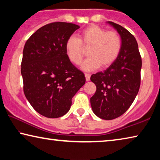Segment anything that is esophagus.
<instances>
[{
  "label": "esophagus",
  "mask_w": 160,
  "mask_h": 160,
  "mask_svg": "<svg viewBox=\"0 0 160 160\" xmlns=\"http://www.w3.org/2000/svg\"><path fill=\"white\" fill-rule=\"evenodd\" d=\"M85 76L86 78V80L87 81H89L90 80V74L89 73H85Z\"/></svg>",
  "instance_id": "34e87169"
}]
</instances>
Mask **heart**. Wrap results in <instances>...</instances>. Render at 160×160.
<instances>
[{
  "label": "heart",
  "instance_id": "1",
  "mask_svg": "<svg viewBox=\"0 0 160 160\" xmlns=\"http://www.w3.org/2000/svg\"><path fill=\"white\" fill-rule=\"evenodd\" d=\"M84 48H89L88 58L82 64L86 71H92L101 66H110L118 57L122 48V39L116 31H107L99 25H92L81 31L78 38L70 36L66 42L70 61L78 65L85 55Z\"/></svg>",
  "mask_w": 160,
  "mask_h": 160
}]
</instances>
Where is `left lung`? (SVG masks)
Segmentation results:
<instances>
[{
	"mask_svg": "<svg viewBox=\"0 0 160 160\" xmlns=\"http://www.w3.org/2000/svg\"><path fill=\"white\" fill-rule=\"evenodd\" d=\"M108 23L121 35L122 48L117 59L107 70L91 75L97 90L90 103L95 115L112 120L128 109L138 92L142 59L133 35L118 24Z\"/></svg>",
	"mask_w": 160,
	"mask_h": 160,
	"instance_id": "8db88e82",
	"label": "left lung"
}]
</instances>
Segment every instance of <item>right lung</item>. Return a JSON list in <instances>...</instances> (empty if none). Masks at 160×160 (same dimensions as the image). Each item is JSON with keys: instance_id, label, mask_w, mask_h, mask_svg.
<instances>
[{"instance_id": "add662e5", "label": "right lung", "mask_w": 160, "mask_h": 160, "mask_svg": "<svg viewBox=\"0 0 160 160\" xmlns=\"http://www.w3.org/2000/svg\"><path fill=\"white\" fill-rule=\"evenodd\" d=\"M79 28L63 22L47 24L37 29L24 47V93L34 109L45 117L66 114L72 98L85 83V75L70 62L66 50L68 38Z\"/></svg>"}]
</instances>
